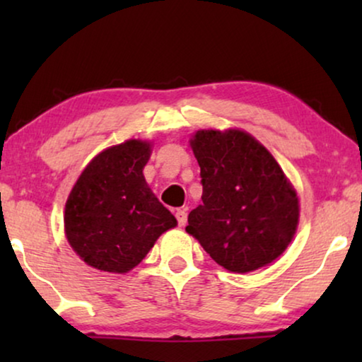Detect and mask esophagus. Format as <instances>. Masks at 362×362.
Wrapping results in <instances>:
<instances>
[{
	"mask_svg": "<svg viewBox=\"0 0 362 362\" xmlns=\"http://www.w3.org/2000/svg\"><path fill=\"white\" fill-rule=\"evenodd\" d=\"M176 219H177V226L185 227L186 221H187V212L185 209H177L176 211Z\"/></svg>",
	"mask_w": 362,
	"mask_h": 362,
	"instance_id": "obj_1",
	"label": "esophagus"
}]
</instances>
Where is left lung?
Here are the masks:
<instances>
[{"label":"left lung","instance_id":"8db88e82","mask_svg":"<svg viewBox=\"0 0 362 362\" xmlns=\"http://www.w3.org/2000/svg\"><path fill=\"white\" fill-rule=\"evenodd\" d=\"M189 143L201 168L202 204L187 216V234L235 274L279 259L293 239L300 206L275 158L242 130H199Z\"/></svg>","mask_w":362,"mask_h":362}]
</instances>
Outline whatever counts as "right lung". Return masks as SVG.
Segmentation results:
<instances>
[{
  "instance_id": "1",
  "label": "right lung",
  "mask_w": 362,
  "mask_h": 362,
  "mask_svg": "<svg viewBox=\"0 0 362 362\" xmlns=\"http://www.w3.org/2000/svg\"><path fill=\"white\" fill-rule=\"evenodd\" d=\"M150 155L151 143L143 140L107 148L88 163L67 197L66 237L93 269L127 274L177 224L143 176Z\"/></svg>"
}]
</instances>
